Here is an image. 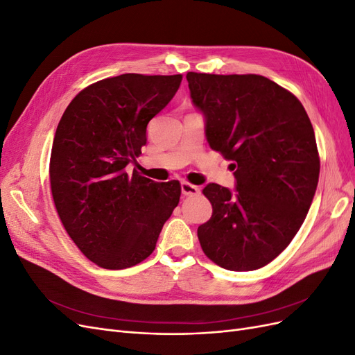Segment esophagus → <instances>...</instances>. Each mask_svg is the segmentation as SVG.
I'll use <instances>...</instances> for the list:
<instances>
[{
	"label": "esophagus",
	"mask_w": 355,
	"mask_h": 355,
	"mask_svg": "<svg viewBox=\"0 0 355 355\" xmlns=\"http://www.w3.org/2000/svg\"><path fill=\"white\" fill-rule=\"evenodd\" d=\"M180 188H182V194L187 196V197L188 196H197V194H200V188L189 184V182H182Z\"/></svg>",
	"instance_id": "34e87169"
}]
</instances>
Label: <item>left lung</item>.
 <instances>
[{
    "label": "left lung",
    "mask_w": 355,
    "mask_h": 355,
    "mask_svg": "<svg viewBox=\"0 0 355 355\" xmlns=\"http://www.w3.org/2000/svg\"><path fill=\"white\" fill-rule=\"evenodd\" d=\"M187 80L210 148L232 161L237 180L234 192L202 189L213 213L197 231L201 249L225 270H259L293 240L313 202V124L295 94L262 75L188 72Z\"/></svg>",
    "instance_id": "1"
}]
</instances>
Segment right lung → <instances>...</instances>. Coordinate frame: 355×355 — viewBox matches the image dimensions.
Segmentation results:
<instances>
[{"instance_id": "right-lung-1", "label": "right lung", "mask_w": 355, "mask_h": 355, "mask_svg": "<svg viewBox=\"0 0 355 355\" xmlns=\"http://www.w3.org/2000/svg\"><path fill=\"white\" fill-rule=\"evenodd\" d=\"M182 75L123 73L81 90L63 112L50 157L59 218L81 253L105 270L141 263L180 198L178 180L154 182L127 164Z\"/></svg>"}]
</instances>
